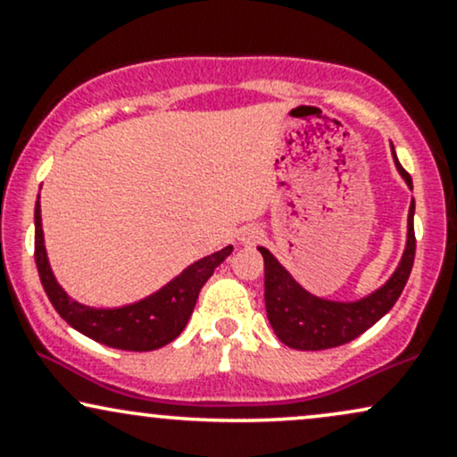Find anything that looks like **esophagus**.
<instances>
[{"label": "esophagus", "instance_id": "esophagus-1", "mask_svg": "<svg viewBox=\"0 0 457 457\" xmlns=\"http://www.w3.org/2000/svg\"><path fill=\"white\" fill-rule=\"evenodd\" d=\"M262 238H264V232H262L260 228H255V225H246V228H243L238 232V243L243 246L258 245Z\"/></svg>", "mask_w": 457, "mask_h": 457}]
</instances>
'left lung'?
Segmentation results:
<instances>
[{"mask_svg": "<svg viewBox=\"0 0 457 457\" xmlns=\"http://www.w3.org/2000/svg\"><path fill=\"white\" fill-rule=\"evenodd\" d=\"M391 154L395 170L400 171L403 182L412 191V178L397 161L393 144ZM412 219L414 199H411V211H408L406 246H403L400 264L395 266L393 275L380 287H376L367 296L356 298V301H330V298L312 295L266 246H258L262 258H264L266 316H269L277 337L295 350H327L353 342L367 328L374 327L382 316H386L400 298L412 270Z\"/></svg>", "mask_w": 457, "mask_h": 457, "instance_id": "left-lung-1", "label": "left lung"}]
</instances>
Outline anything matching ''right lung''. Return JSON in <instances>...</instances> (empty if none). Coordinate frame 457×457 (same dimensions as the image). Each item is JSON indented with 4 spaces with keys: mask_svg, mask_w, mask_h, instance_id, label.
<instances>
[{
    "mask_svg": "<svg viewBox=\"0 0 457 457\" xmlns=\"http://www.w3.org/2000/svg\"><path fill=\"white\" fill-rule=\"evenodd\" d=\"M36 228V266L40 281L55 312L94 342L109 348L130 350V353H148L174 342L187 327L195 307L199 290L212 277L214 269L234 251L232 245L206 258L188 264L180 275L167 281L165 286L152 292L141 301L122 307H90L66 295L64 287L55 279L54 269L46 255L43 217H40V195L34 208Z\"/></svg>",
    "mask_w": 457,
    "mask_h": 457,
    "instance_id": "right-lung-1",
    "label": "right lung"
}]
</instances>
